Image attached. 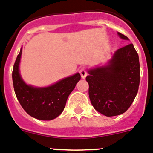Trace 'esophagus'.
<instances>
[{"label": "esophagus", "mask_w": 153, "mask_h": 153, "mask_svg": "<svg viewBox=\"0 0 153 153\" xmlns=\"http://www.w3.org/2000/svg\"><path fill=\"white\" fill-rule=\"evenodd\" d=\"M79 73L80 75H81V76H82V78H85L87 76V71L86 69H85V68H82L81 69L79 70Z\"/></svg>", "instance_id": "obj_1"}]
</instances>
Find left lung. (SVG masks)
<instances>
[{
	"mask_svg": "<svg viewBox=\"0 0 153 153\" xmlns=\"http://www.w3.org/2000/svg\"><path fill=\"white\" fill-rule=\"evenodd\" d=\"M117 34L121 39H129ZM88 72L86 81L94 108L107 117L126 112L137 96L140 80L139 56L133 44L117 49L107 65Z\"/></svg>",
	"mask_w": 153,
	"mask_h": 153,
	"instance_id": "obj_1",
	"label": "left lung"
}]
</instances>
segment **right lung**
Wrapping results in <instances>:
<instances>
[{"label": "right lung", "mask_w": 153, "mask_h": 153, "mask_svg": "<svg viewBox=\"0 0 153 153\" xmlns=\"http://www.w3.org/2000/svg\"><path fill=\"white\" fill-rule=\"evenodd\" d=\"M22 49L16 57L12 72L13 88L20 105L33 117L51 120L59 116L67 99L81 79L79 73L67 77L46 88H36L23 82L19 71Z\"/></svg>", "instance_id": "obj_1"}]
</instances>
